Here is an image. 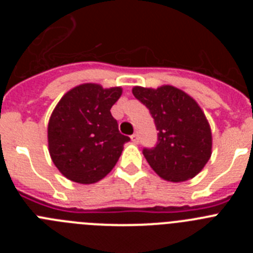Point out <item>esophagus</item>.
<instances>
[{
  "instance_id": "1",
  "label": "esophagus",
  "mask_w": 253,
  "mask_h": 253,
  "mask_svg": "<svg viewBox=\"0 0 253 253\" xmlns=\"http://www.w3.org/2000/svg\"><path fill=\"white\" fill-rule=\"evenodd\" d=\"M130 139L133 140V143H138L139 142V137H138V134H133L130 137Z\"/></svg>"
}]
</instances>
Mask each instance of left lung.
I'll return each instance as SVG.
<instances>
[{"instance_id":"1","label":"left lung","mask_w":253,"mask_h":253,"mask_svg":"<svg viewBox=\"0 0 253 253\" xmlns=\"http://www.w3.org/2000/svg\"><path fill=\"white\" fill-rule=\"evenodd\" d=\"M131 91L148 107L158 130L157 146L143 149L152 169L171 182L195 177L210 160L213 147L211 129L202 107L171 84L135 86Z\"/></svg>"}]
</instances>
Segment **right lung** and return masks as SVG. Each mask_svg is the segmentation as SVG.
<instances>
[{"label": "right lung", "mask_w": 253, "mask_h": 253, "mask_svg": "<svg viewBox=\"0 0 253 253\" xmlns=\"http://www.w3.org/2000/svg\"><path fill=\"white\" fill-rule=\"evenodd\" d=\"M122 93V87L82 84L59 100L49 118L48 149L64 177L90 185L114 169L130 140L120 133L110 113Z\"/></svg>", "instance_id": "add662e5"}]
</instances>
